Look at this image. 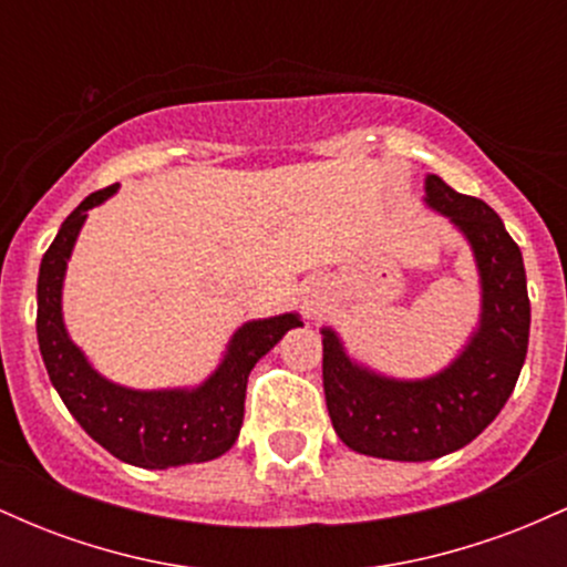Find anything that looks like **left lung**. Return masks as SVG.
Wrapping results in <instances>:
<instances>
[{
    "mask_svg": "<svg viewBox=\"0 0 567 567\" xmlns=\"http://www.w3.org/2000/svg\"><path fill=\"white\" fill-rule=\"evenodd\" d=\"M424 202L466 237L480 271V324L447 368L402 381L354 362L322 328V386L336 434L351 451L389 461H432L470 445L506 405L530 333L523 252L483 199L426 175Z\"/></svg>",
    "mask_w": 567,
    "mask_h": 567,
    "instance_id": "1",
    "label": "left lung"
}]
</instances>
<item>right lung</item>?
Masks as SVG:
<instances>
[{"mask_svg":"<svg viewBox=\"0 0 567 567\" xmlns=\"http://www.w3.org/2000/svg\"><path fill=\"white\" fill-rule=\"evenodd\" d=\"M116 184L90 194L58 229L42 256L37 282V338L44 368L63 405L97 445L141 470L202 464L224 455L237 442L245 419L247 375L266 351L290 328H301L298 315L245 322L231 336L220 365L194 389H127L103 379L63 324V277L87 210L106 202Z\"/></svg>","mask_w":567,"mask_h":567,"instance_id":"obj_1","label":"right lung"}]
</instances>
